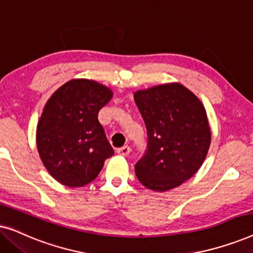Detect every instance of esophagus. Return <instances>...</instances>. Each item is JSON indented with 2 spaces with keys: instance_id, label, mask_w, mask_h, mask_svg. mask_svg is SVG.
<instances>
[{
  "instance_id": "34e87169",
  "label": "esophagus",
  "mask_w": 253,
  "mask_h": 253,
  "mask_svg": "<svg viewBox=\"0 0 253 253\" xmlns=\"http://www.w3.org/2000/svg\"><path fill=\"white\" fill-rule=\"evenodd\" d=\"M130 147L127 146V145H126V146H122V147H120V148H117V153H119L120 155H124V157H126V155H129V153H130Z\"/></svg>"
}]
</instances>
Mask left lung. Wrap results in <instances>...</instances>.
Here are the masks:
<instances>
[{"mask_svg":"<svg viewBox=\"0 0 253 253\" xmlns=\"http://www.w3.org/2000/svg\"><path fill=\"white\" fill-rule=\"evenodd\" d=\"M147 130V147L134 166L147 189L168 191L191 178L202 167L211 145L206 110L193 93L178 83L134 93Z\"/></svg>","mask_w":253,"mask_h":253,"instance_id":"left-lung-1","label":"left lung"}]
</instances>
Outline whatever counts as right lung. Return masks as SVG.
I'll list each match as a JSON object with an SVG mask.
<instances>
[{
	"instance_id": "right-lung-1",
	"label": "right lung",
	"mask_w": 253,
	"mask_h": 253,
	"mask_svg": "<svg viewBox=\"0 0 253 253\" xmlns=\"http://www.w3.org/2000/svg\"><path fill=\"white\" fill-rule=\"evenodd\" d=\"M112 98V89L100 83L72 79L47 101L38 122L37 147L48 172L61 184H88L114 154L98 120Z\"/></svg>"
}]
</instances>
